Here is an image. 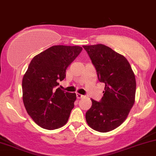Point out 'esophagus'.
Here are the masks:
<instances>
[{"instance_id":"esophagus-1","label":"esophagus","mask_w":156,"mask_h":156,"mask_svg":"<svg viewBox=\"0 0 156 156\" xmlns=\"http://www.w3.org/2000/svg\"><path fill=\"white\" fill-rule=\"evenodd\" d=\"M84 98V96L82 94H76V98L77 99H82Z\"/></svg>"}]
</instances>
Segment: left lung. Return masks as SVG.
<instances>
[{"instance_id": "obj_1", "label": "left lung", "mask_w": 156, "mask_h": 156, "mask_svg": "<svg viewBox=\"0 0 156 156\" xmlns=\"http://www.w3.org/2000/svg\"><path fill=\"white\" fill-rule=\"evenodd\" d=\"M83 48L96 68L99 81L105 83L101 100L91 99V107L85 114L86 122L94 130L110 132L125 121L135 103V73L123 55L104 44L85 45Z\"/></svg>"}]
</instances>
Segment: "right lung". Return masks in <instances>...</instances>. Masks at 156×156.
I'll return each mask as SVG.
<instances>
[{
	"label": "right lung",
	"mask_w": 156,
	"mask_h": 156,
	"mask_svg": "<svg viewBox=\"0 0 156 156\" xmlns=\"http://www.w3.org/2000/svg\"><path fill=\"white\" fill-rule=\"evenodd\" d=\"M82 51L80 46H52L30 63L22 80L23 102L28 115L41 128L53 130L68 122L76 95L56 87Z\"/></svg>",
	"instance_id": "add662e5"
}]
</instances>
